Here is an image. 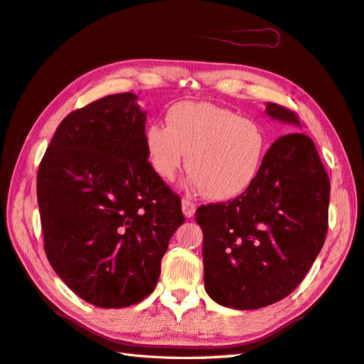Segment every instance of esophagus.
Here are the masks:
<instances>
[{"mask_svg": "<svg viewBox=\"0 0 364 364\" xmlns=\"http://www.w3.org/2000/svg\"><path fill=\"white\" fill-rule=\"evenodd\" d=\"M181 208H183V214L186 218H191L193 214H196V209H197V205L193 203L192 200L189 198H183L181 200Z\"/></svg>", "mask_w": 364, "mask_h": 364, "instance_id": "34e87169", "label": "esophagus"}]
</instances>
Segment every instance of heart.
I'll return each instance as SVG.
<instances>
[{
	"instance_id": "obj_1",
	"label": "heart",
	"mask_w": 364,
	"mask_h": 364,
	"mask_svg": "<svg viewBox=\"0 0 364 364\" xmlns=\"http://www.w3.org/2000/svg\"><path fill=\"white\" fill-rule=\"evenodd\" d=\"M166 125L151 122L144 146L159 178L172 181L186 158L191 188L210 200L228 201L247 192L267 154L262 125L210 102H178L166 113Z\"/></svg>"
}]
</instances>
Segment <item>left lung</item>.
Instances as JSON below:
<instances>
[{"label":"left lung","instance_id":"obj_1","mask_svg":"<svg viewBox=\"0 0 364 364\" xmlns=\"http://www.w3.org/2000/svg\"><path fill=\"white\" fill-rule=\"evenodd\" d=\"M273 119L299 125L298 114L268 102ZM331 181L307 134L279 136L240 197L203 205L205 289L215 302L255 310L296 289L321 251L328 228Z\"/></svg>","mask_w":364,"mask_h":364}]
</instances>
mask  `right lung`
<instances>
[{
  "label": "right lung",
  "instance_id": "add662e5",
  "mask_svg": "<svg viewBox=\"0 0 364 364\" xmlns=\"http://www.w3.org/2000/svg\"><path fill=\"white\" fill-rule=\"evenodd\" d=\"M132 92L74 109L57 127L37 173L45 252L92 306L129 307L155 290L181 198L151 168L146 113Z\"/></svg>",
  "mask_w": 364,
  "mask_h": 364
}]
</instances>
